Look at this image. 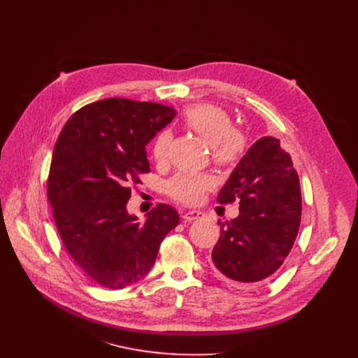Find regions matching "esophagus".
I'll use <instances>...</instances> for the list:
<instances>
[{"label": "esophagus", "mask_w": 358, "mask_h": 358, "mask_svg": "<svg viewBox=\"0 0 358 358\" xmlns=\"http://www.w3.org/2000/svg\"><path fill=\"white\" fill-rule=\"evenodd\" d=\"M201 216H203V213H201V212H199V210H189V212L182 213V219L189 220V222H192V220H197V219H200Z\"/></svg>", "instance_id": "34e87169"}]
</instances>
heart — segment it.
<instances>
[{"label":"heart","instance_id":"heart-1","mask_svg":"<svg viewBox=\"0 0 358 358\" xmlns=\"http://www.w3.org/2000/svg\"><path fill=\"white\" fill-rule=\"evenodd\" d=\"M184 123L206 142L212 145L213 158L220 165L232 164L242 152L243 139L238 130L232 129V120L223 108L213 104H196L184 111ZM171 143V134L164 130L154 142V158L164 161ZM213 181L208 176L180 173L168 182V193L173 199L197 204Z\"/></svg>","mask_w":358,"mask_h":358}]
</instances>
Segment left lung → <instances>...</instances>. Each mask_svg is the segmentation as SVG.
Returning a JSON list of instances; mask_svg holds the SVG:
<instances>
[{"label": "left lung", "instance_id": "left-lung-1", "mask_svg": "<svg viewBox=\"0 0 358 358\" xmlns=\"http://www.w3.org/2000/svg\"><path fill=\"white\" fill-rule=\"evenodd\" d=\"M235 200L239 215L217 222L220 236L212 259L224 281L251 289L283 264L302 216L299 177L278 139H258L238 162L217 194L220 204Z\"/></svg>", "mask_w": 358, "mask_h": 358}]
</instances>
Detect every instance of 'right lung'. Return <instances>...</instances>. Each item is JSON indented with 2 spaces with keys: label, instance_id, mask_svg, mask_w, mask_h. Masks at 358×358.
Instances as JSON below:
<instances>
[{
  "label": "right lung",
  "instance_id": "obj_1",
  "mask_svg": "<svg viewBox=\"0 0 358 358\" xmlns=\"http://www.w3.org/2000/svg\"><path fill=\"white\" fill-rule=\"evenodd\" d=\"M174 117L164 104L106 99L75 111L56 141L48 181L56 228L77 266L106 289L145 277L180 222L164 203L143 223L126 209L130 185L150 171L145 146Z\"/></svg>",
  "mask_w": 358,
  "mask_h": 358
}]
</instances>
